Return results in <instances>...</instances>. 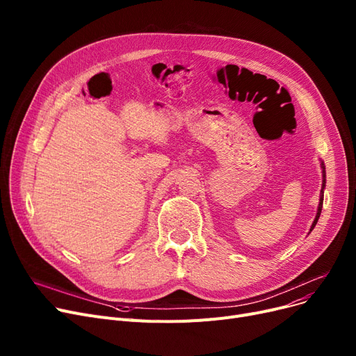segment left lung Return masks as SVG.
<instances>
[{
  "instance_id": "obj_1",
  "label": "left lung",
  "mask_w": 356,
  "mask_h": 356,
  "mask_svg": "<svg viewBox=\"0 0 356 356\" xmlns=\"http://www.w3.org/2000/svg\"><path fill=\"white\" fill-rule=\"evenodd\" d=\"M322 172H323V183H322V191H321V200H319V208H317V213H316V218L312 223V228L310 231H313V228L316 227L317 220H319V216H321V212H322V204H323V189H325V184H326V172H325V164L322 163Z\"/></svg>"
}]
</instances>
